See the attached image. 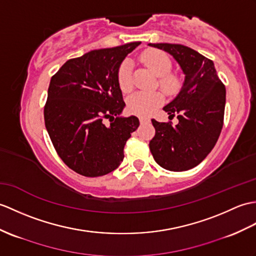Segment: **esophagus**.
<instances>
[{
    "label": "esophagus",
    "mask_w": 256,
    "mask_h": 256,
    "mask_svg": "<svg viewBox=\"0 0 256 256\" xmlns=\"http://www.w3.org/2000/svg\"><path fill=\"white\" fill-rule=\"evenodd\" d=\"M140 124H145V123H150V120L145 116H140Z\"/></svg>",
    "instance_id": "esophagus-1"
}]
</instances>
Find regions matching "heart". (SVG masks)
Masks as SVG:
<instances>
[{"mask_svg": "<svg viewBox=\"0 0 256 256\" xmlns=\"http://www.w3.org/2000/svg\"><path fill=\"white\" fill-rule=\"evenodd\" d=\"M140 61L150 68L158 76V84L164 92L174 94L178 92L180 82L178 76L171 74V58L167 53L162 50H148L140 56ZM118 82L121 90L126 92L133 87L132 62L126 60L118 68ZM164 102L162 92H138L128 98V110L132 114L138 116H148L152 114Z\"/></svg>", "mask_w": 256, "mask_h": 256, "instance_id": "1", "label": "heart"}]
</instances>
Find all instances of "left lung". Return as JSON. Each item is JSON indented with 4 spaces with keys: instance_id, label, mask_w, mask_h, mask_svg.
Returning <instances> with one entry per match:
<instances>
[{
    "instance_id": "8db88e82",
    "label": "left lung",
    "mask_w": 256,
    "mask_h": 256,
    "mask_svg": "<svg viewBox=\"0 0 256 256\" xmlns=\"http://www.w3.org/2000/svg\"><path fill=\"white\" fill-rule=\"evenodd\" d=\"M176 58L186 74L179 94L164 106L179 123L152 120L155 136L150 150L156 162L170 171L196 167L216 145L224 126L226 88L214 63L191 48L176 44H150Z\"/></svg>"
}]
</instances>
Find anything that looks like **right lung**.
I'll return each instance as SVG.
<instances>
[{
  "label": "right lung",
  "instance_id": "1",
  "mask_svg": "<svg viewBox=\"0 0 256 256\" xmlns=\"http://www.w3.org/2000/svg\"><path fill=\"white\" fill-rule=\"evenodd\" d=\"M140 44L92 50L66 61L51 77L46 128L58 157L77 174L101 176L122 162L124 146L140 121L134 116H118L126 102L118 70Z\"/></svg>",
  "mask_w": 256,
  "mask_h": 256
}]
</instances>
